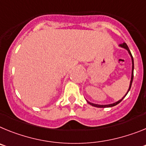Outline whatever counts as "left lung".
Returning a JSON list of instances; mask_svg holds the SVG:
<instances>
[{"instance_id": "1", "label": "left lung", "mask_w": 146, "mask_h": 146, "mask_svg": "<svg viewBox=\"0 0 146 146\" xmlns=\"http://www.w3.org/2000/svg\"><path fill=\"white\" fill-rule=\"evenodd\" d=\"M120 46H121V47H123V48H125L126 50H127V51L129 52V55H131V60H132V72H131V81H130V85H129V90L128 91H127V93L126 94V95H125L124 96H123V98L121 99H120L119 101L116 102H115L113 103V104H106V105H101V104H93V103L91 102H88V104H90L91 105H92V106L94 107H96V108H110V107H113V106H115V105H117L118 104H119L120 102H121L122 100H123V98L125 97V96H126V94H128V92L129 91L130 88H131V83H132V80H133V77H134V60H133V57H132V55H131V52H130V50L129 49L128 46H127V44H126V43H123V44H120Z\"/></svg>"}]
</instances>
